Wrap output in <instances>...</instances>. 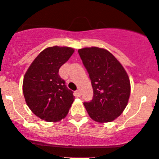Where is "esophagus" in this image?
Wrapping results in <instances>:
<instances>
[{
	"instance_id": "esophagus-1",
	"label": "esophagus",
	"mask_w": 159,
	"mask_h": 159,
	"mask_svg": "<svg viewBox=\"0 0 159 159\" xmlns=\"http://www.w3.org/2000/svg\"><path fill=\"white\" fill-rule=\"evenodd\" d=\"M76 94H77V96H81V93H80V89H78V90H76Z\"/></svg>"
}]
</instances>
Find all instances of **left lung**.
<instances>
[{
  "instance_id": "obj_1",
  "label": "left lung",
  "mask_w": 159,
  "mask_h": 159,
  "mask_svg": "<svg viewBox=\"0 0 159 159\" xmlns=\"http://www.w3.org/2000/svg\"><path fill=\"white\" fill-rule=\"evenodd\" d=\"M78 53L89 73L93 89V99L83 103L89 117L99 123L115 120L125 109L130 96L126 71L106 49L85 47Z\"/></svg>"
}]
</instances>
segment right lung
Masks as SVG:
<instances>
[{
  "label": "right lung",
  "mask_w": 159,
  "mask_h": 159,
  "mask_svg": "<svg viewBox=\"0 0 159 159\" xmlns=\"http://www.w3.org/2000/svg\"><path fill=\"white\" fill-rule=\"evenodd\" d=\"M74 53L68 47L44 49L27 69L23 81L26 103L37 117L59 122L68 114L74 101L73 92L59 76V70Z\"/></svg>",
  "instance_id": "obj_1"
}]
</instances>
